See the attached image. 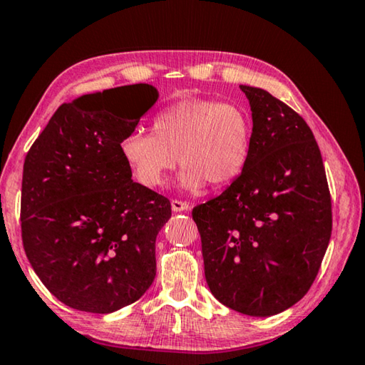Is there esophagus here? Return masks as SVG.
<instances>
[{
  "instance_id": "obj_1",
  "label": "esophagus",
  "mask_w": 365,
  "mask_h": 365,
  "mask_svg": "<svg viewBox=\"0 0 365 365\" xmlns=\"http://www.w3.org/2000/svg\"><path fill=\"white\" fill-rule=\"evenodd\" d=\"M171 210L173 212H187V210H190V203L182 200H171Z\"/></svg>"
}]
</instances>
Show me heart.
Segmentation results:
<instances>
[{"instance_id":"heart-1","label":"heart","mask_w":365,"mask_h":365,"mask_svg":"<svg viewBox=\"0 0 365 365\" xmlns=\"http://www.w3.org/2000/svg\"><path fill=\"white\" fill-rule=\"evenodd\" d=\"M252 120L244 107L213 99H184L160 110L152 133L136 130L120 144L128 168L144 187L158 189L176 168L187 190L222 187L237 178L250 155Z\"/></svg>"}]
</instances>
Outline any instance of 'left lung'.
<instances>
[{"instance_id":"1","label":"left lung","mask_w":365,"mask_h":365,"mask_svg":"<svg viewBox=\"0 0 365 365\" xmlns=\"http://www.w3.org/2000/svg\"><path fill=\"white\" fill-rule=\"evenodd\" d=\"M252 108V149L225 192L195 207L205 279L227 308L267 317L299 302L331 234V200L308 123L264 89L240 85Z\"/></svg>"}]
</instances>
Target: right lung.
I'll use <instances>...</instances> for the list:
<instances>
[{"label":"right lung","instance_id":"right-lung-1","mask_svg":"<svg viewBox=\"0 0 365 365\" xmlns=\"http://www.w3.org/2000/svg\"><path fill=\"white\" fill-rule=\"evenodd\" d=\"M121 88L140 101L139 115L108 110L112 89L66 102L24 163L25 255L59 302L96 314L138 302L152 285L155 239L171 216L166 197L133 181L120 150L158 93L144 83Z\"/></svg>","mask_w":365,"mask_h":365}]
</instances>
